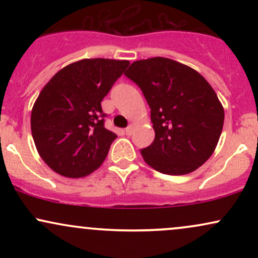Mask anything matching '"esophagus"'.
<instances>
[{"label":"esophagus","instance_id":"1","mask_svg":"<svg viewBox=\"0 0 258 258\" xmlns=\"http://www.w3.org/2000/svg\"><path fill=\"white\" fill-rule=\"evenodd\" d=\"M132 131H133V125H128V126L126 127L125 132H126L127 136H131L132 135Z\"/></svg>","mask_w":258,"mask_h":258}]
</instances>
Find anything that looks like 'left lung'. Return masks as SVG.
<instances>
[{
  "label": "left lung",
  "instance_id": "left-lung-1",
  "mask_svg": "<svg viewBox=\"0 0 258 258\" xmlns=\"http://www.w3.org/2000/svg\"><path fill=\"white\" fill-rule=\"evenodd\" d=\"M125 75L143 92L155 138L141 150L144 161L165 174L190 173L212 155L224 110L199 73L172 59L133 61Z\"/></svg>",
  "mask_w": 258,
  "mask_h": 258
}]
</instances>
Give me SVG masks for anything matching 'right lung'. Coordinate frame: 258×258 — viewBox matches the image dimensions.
Instances as JSON below:
<instances>
[{"label":"right lung","mask_w":258,"mask_h":258,"mask_svg":"<svg viewBox=\"0 0 258 258\" xmlns=\"http://www.w3.org/2000/svg\"><path fill=\"white\" fill-rule=\"evenodd\" d=\"M128 60L82 59L67 65L42 88L31 111V132L54 172L80 178L103 164L117 137L104 127L102 100Z\"/></svg>","instance_id":"1"}]
</instances>
